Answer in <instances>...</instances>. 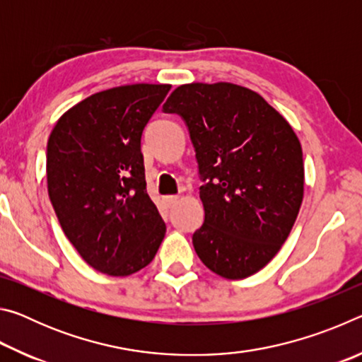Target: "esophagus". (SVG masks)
Listing matches in <instances>:
<instances>
[{
    "label": "esophagus",
    "instance_id": "1",
    "mask_svg": "<svg viewBox=\"0 0 362 362\" xmlns=\"http://www.w3.org/2000/svg\"><path fill=\"white\" fill-rule=\"evenodd\" d=\"M177 201H179V196L177 194H170V196H166V198H164V203H166V206L168 207H173Z\"/></svg>",
    "mask_w": 362,
    "mask_h": 362
}]
</instances>
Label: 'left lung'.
<instances>
[{"label":"left lung","mask_w":362,"mask_h":362,"mask_svg":"<svg viewBox=\"0 0 362 362\" xmlns=\"http://www.w3.org/2000/svg\"><path fill=\"white\" fill-rule=\"evenodd\" d=\"M163 112L185 122L203 182L196 254L223 278L257 273L287 240L303 199L296 132L262 95L231 83L179 86Z\"/></svg>","instance_id":"1"}]
</instances>
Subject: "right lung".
<instances>
[{"mask_svg": "<svg viewBox=\"0 0 362 362\" xmlns=\"http://www.w3.org/2000/svg\"><path fill=\"white\" fill-rule=\"evenodd\" d=\"M169 89L102 90L70 108L49 136V198L65 236L97 272H139L155 259L166 233L146 193L140 140Z\"/></svg>", "mask_w": 362, "mask_h": 362, "instance_id": "right-lung-1", "label": "right lung"}]
</instances>
